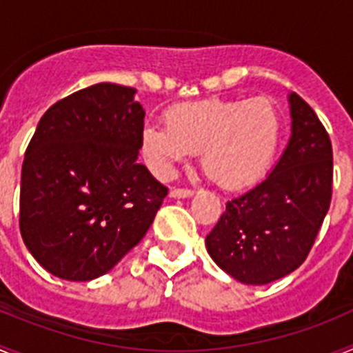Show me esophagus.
Listing matches in <instances>:
<instances>
[{
  "instance_id": "esophagus-1",
  "label": "esophagus",
  "mask_w": 353,
  "mask_h": 353,
  "mask_svg": "<svg viewBox=\"0 0 353 353\" xmlns=\"http://www.w3.org/2000/svg\"><path fill=\"white\" fill-rule=\"evenodd\" d=\"M192 194H194L192 189H180V187H173L170 191L171 198H191Z\"/></svg>"
}]
</instances>
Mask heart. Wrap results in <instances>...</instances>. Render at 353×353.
<instances>
[{"mask_svg": "<svg viewBox=\"0 0 353 353\" xmlns=\"http://www.w3.org/2000/svg\"><path fill=\"white\" fill-rule=\"evenodd\" d=\"M164 127L146 125L141 154L159 179H170L187 154H199L201 170L228 191L244 189L267 173L279 148L283 120L269 97L221 99L171 105Z\"/></svg>", "mask_w": 353, "mask_h": 353, "instance_id": "obj_1", "label": "heart"}]
</instances>
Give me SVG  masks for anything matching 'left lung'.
Listing matches in <instances>:
<instances>
[{"mask_svg": "<svg viewBox=\"0 0 353 353\" xmlns=\"http://www.w3.org/2000/svg\"><path fill=\"white\" fill-rule=\"evenodd\" d=\"M292 136L274 170L226 203L207 235L212 260L236 281L267 285L310 254L332 198V145L311 105L290 93Z\"/></svg>", "mask_w": 353, "mask_h": 353, "instance_id": "8db88e82", "label": "left lung"}]
</instances>
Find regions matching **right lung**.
I'll use <instances>...</instances> for the list:
<instances>
[{
	"label": "right lung",
	"instance_id": "1",
	"mask_svg": "<svg viewBox=\"0 0 353 353\" xmlns=\"http://www.w3.org/2000/svg\"><path fill=\"white\" fill-rule=\"evenodd\" d=\"M136 90L99 83L43 113L21 173L19 228L43 269L104 276L141 242L168 187L138 164L145 111Z\"/></svg>",
	"mask_w": 353,
	"mask_h": 353
}]
</instances>
